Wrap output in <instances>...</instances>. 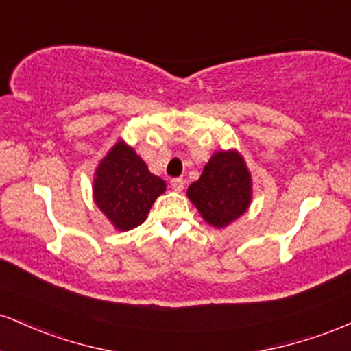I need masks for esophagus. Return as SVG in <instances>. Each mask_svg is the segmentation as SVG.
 Segmentation results:
<instances>
[{
  "instance_id": "1",
  "label": "esophagus",
  "mask_w": 351,
  "mask_h": 351,
  "mask_svg": "<svg viewBox=\"0 0 351 351\" xmlns=\"http://www.w3.org/2000/svg\"><path fill=\"white\" fill-rule=\"evenodd\" d=\"M171 188L175 189V191H183V188H184V181H183V178H173L171 180Z\"/></svg>"
}]
</instances>
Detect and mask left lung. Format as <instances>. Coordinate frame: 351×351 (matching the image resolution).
<instances>
[{"instance_id":"1","label":"left lung","mask_w":351,"mask_h":351,"mask_svg":"<svg viewBox=\"0 0 351 351\" xmlns=\"http://www.w3.org/2000/svg\"><path fill=\"white\" fill-rule=\"evenodd\" d=\"M186 196L209 226L228 228L252 201V176L244 156L236 148L213 153L199 180L189 184Z\"/></svg>"}]
</instances>
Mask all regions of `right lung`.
<instances>
[{"instance_id": "add662e5", "label": "right lung", "mask_w": 351, "mask_h": 351, "mask_svg": "<svg viewBox=\"0 0 351 351\" xmlns=\"http://www.w3.org/2000/svg\"><path fill=\"white\" fill-rule=\"evenodd\" d=\"M167 183L148 170L134 147L119 138L100 160L92 181L94 203L117 231H130L147 219Z\"/></svg>"}]
</instances>
